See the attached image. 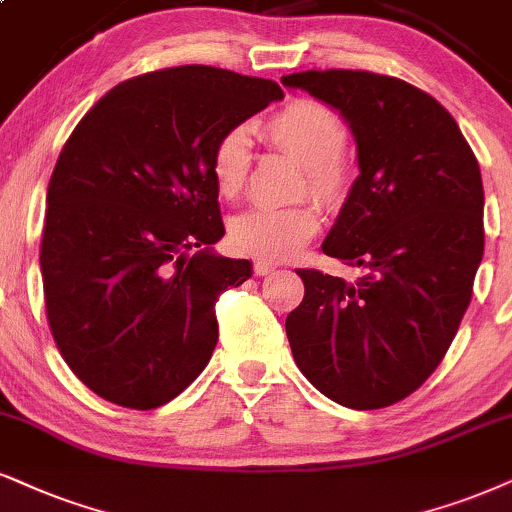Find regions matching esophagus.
I'll list each match as a JSON object with an SVG mask.
<instances>
[{
  "label": "esophagus",
  "mask_w": 512,
  "mask_h": 512,
  "mask_svg": "<svg viewBox=\"0 0 512 512\" xmlns=\"http://www.w3.org/2000/svg\"><path fill=\"white\" fill-rule=\"evenodd\" d=\"M252 269H255V274H257V276H269V274H274V271H276V264L257 260V262H255V267H252Z\"/></svg>",
  "instance_id": "obj_1"
}]
</instances>
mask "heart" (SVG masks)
<instances>
[{
    "mask_svg": "<svg viewBox=\"0 0 512 512\" xmlns=\"http://www.w3.org/2000/svg\"><path fill=\"white\" fill-rule=\"evenodd\" d=\"M264 141L304 165L302 191L326 208H335L349 186L345 160L347 127L340 115L312 99H295L264 120ZM252 167L250 139L243 127L219 134L210 153V177L219 196L236 200L245 191ZM319 231V210L309 203L290 208H252L231 219L229 241L243 255L281 262L300 252Z\"/></svg>",
    "mask_w": 512,
    "mask_h": 512,
    "instance_id": "obj_1",
    "label": "heart"
}]
</instances>
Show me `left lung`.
Returning <instances> with one entry per match:
<instances>
[{
  "mask_svg": "<svg viewBox=\"0 0 512 512\" xmlns=\"http://www.w3.org/2000/svg\"><path fill=\"white\" fill-rule=\"evenodd\" d=\"M340 111L359 177L323 252L364 276L297 269L304 300L286 335L304 378L347 409L416 392L444 359L484 252V189L451 113L413 84L368 70L281 77Z\"/></svg>",
  "mask_w": 512,
  "mask_h": 512,
  "instance_id": "left-lung-1",
  "label": "left lung"
}]
</instances>
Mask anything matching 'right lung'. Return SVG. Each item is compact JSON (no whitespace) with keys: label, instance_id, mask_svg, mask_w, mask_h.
<instances>
[{"label":"right lung","instance_id":"right-lung-1","mask_svg":"<svg viewBox=\"0 0 512 512\" xmlns=\"http://www.w3.org/2000/svg\"><path fill=\"white\" fill-rule=\"evenodd\" d=\"M283 89L212 66L120 82L70 134L47 191L40 267L51 335L89 390L127 409L184 392L217 345L215 304L252 276L224 236L210 153Z\"/></svg>","mask_w":512,"mask_h":512}]
</instances>
